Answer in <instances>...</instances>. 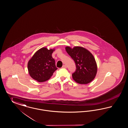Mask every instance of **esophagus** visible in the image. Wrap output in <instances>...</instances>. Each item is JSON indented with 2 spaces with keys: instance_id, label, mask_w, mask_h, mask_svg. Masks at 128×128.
<instances>
[{
  "instance_id": "obj_1",
  "label": "esophagus",
  "mask_w": 128,
  "mask_h": 128,
  "mask_svg": "<svg viewBox=\"0 0 128 128\" xmlns=\"http://www.w3.org/2000/svg\"><path fill=\"white\" fill-rule=\"evenodd\" d=\"M62 68H66V65H64L62 66Z\"/></svg>"
}]
</instances>
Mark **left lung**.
<instances>
[{
	"label": "left lung",
	"mask_w": 128,
	"mask_h": 128,
	"mask_svg": "<svg viewBox=\"0 0 128 128\" xmlns=\"http://www.w3.org/2000/svg\"><path fill=\"white\" fill-rule=\"evenodd\" d=\"M66 50L74 60L76 70L72 74L73 79L80 84H86L93 80L97 73V64L92 54L86 48L67 46Z\"/></svg>",
	"instance_id": "left-lung-1"
}]
</instances>
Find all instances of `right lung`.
<instances>
[{
	"mask_svg": "<svg viewBox=\"0 0 128 128\" xmlns=\"http://www.w3.org/2000/svg\"><path fill=\"white\" fill-rule=\"evenodd\" d=\"M54 50V49L48 50L45 47L40 48L29 60L28 72L33 79L39 82H44L49 80L57 70L52 57Z\"/></svg>",
	"mask_w": 128,
	"mask_h": 128,
	"instance_id": "obj_1",
	"label": "right lung"
}]
</instances>
